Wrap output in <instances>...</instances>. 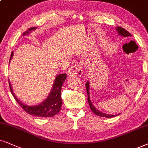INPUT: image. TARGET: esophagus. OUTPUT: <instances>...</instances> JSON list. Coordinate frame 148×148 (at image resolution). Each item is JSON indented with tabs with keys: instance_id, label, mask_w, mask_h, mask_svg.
<instances>
[{
	"instance_id": "esophagus-1",
	"label": "esophagus",
	"mask_w": 148,
	"mask_h": 148,
	"mask_svg": "<svg viewBox=\"0 0 148 148\" xmlns=\"http://www.w3.org/2000/svg\"><path fill=\"white\" fill-rule=\"evenodd\" d=\"M82 70L81 66L80 64H76L73 65L68 71V76H76V77L80 78L82 75Z\"/></svg>"
}]
</instances>
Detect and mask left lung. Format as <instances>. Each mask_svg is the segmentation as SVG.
<instances>
[{
  "instance_id": "1",
  "label": "left lung",
  "mask_w": 148,
  "mask_h": 148,
  "mask_svg": "<svg viewBox=\"0 0 148 148\" xmlns=\"http://www.w3.org/2000/svg\"><path fill=\"white\" fill-rule=\"evenodd\" d=\"M116 29L117 32L119 33V35L120 36H122L123 37H125V38H129V37H131L132 35L130 34L129 32L126 30L125 29L121 27H116ZM86 86V91H87V95H88V104H89L90 108L91 110V111L93 112V113L95 114V115L99 116L101 117H106V118H112L116 116L119 115L120 114H116V115H112V114H105L103 112H101V111H99L97 108H96L95 107L93 104L92 103L90 99V92H89V82L87 81L85 84Z\"/></svg>"
}]
</instances>
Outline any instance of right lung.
Returning a JSON list of instances; mask_svg holds the SVG:
<instances>
[{
	"mask_svg": "<svg viewBox=\"0 0 148 148\" xmlns=\"http://www.w3.org/2000/svg\"><path fill=\"white\" fill-rule=\"evenodd\" d=\"M36 29V27L29 28L27 31H25L23 33V36L29 34L32 31ZM13 56V51L11 52L9 62H11ZM66 74H60L57 76L56 78H55L52 88H51V92H49L48 97L42 102H41L40 103L36 106L25 105V104L20 101V100L17 99L16 96L15 95L11 82L9 81L10 90H11V93H12L13 96L14 97L15 99L19 103V105L27 114L35 116L37 117H53L55 115L59 113V112L61 110V107H62V97H61V90H62L63 83H64L65 80H66Z\"/></svg>",
	"mask_w": 148,
	"mask_h": 148,
	"instance_id": "right-lung-1",
	"label": "right lung"
}]
</instances>
